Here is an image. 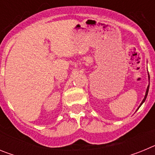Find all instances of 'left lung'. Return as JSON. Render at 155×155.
Masks as SVG:
<instances>
[{"label":"left lung","mask_w":155,"mask_h":155,"mask_svg":"<svg viewBox=\"0 0 155 155\" xmlns=\"http://www.w3.org/2000/svg\"><path fill=\"white\" fill-rule=\"evenodd\" d=\"M148 79L149 80H150V77H149V75H148ZM149 83H150V82H149ZM149 86H150V84H149V85L147 86V91H146V94H145V96H144V98H143V101H142V102L141 103H140V106L139 107H138V109H139L140 107V106H141V105L143 103V102H144V101L145 100H146V98H147V94H148V90H149Z\"/></svg>","instance_id":"8db88e82"}]
</instances>
